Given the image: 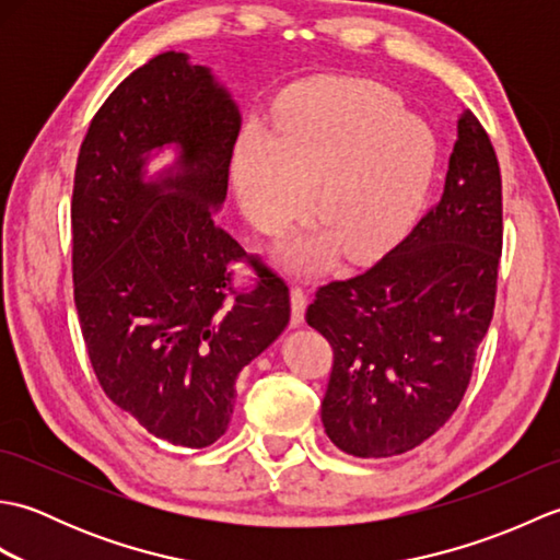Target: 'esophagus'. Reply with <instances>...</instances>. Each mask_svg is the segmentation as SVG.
Masks as SVG:
<instances>
[{
    "mask_svg": "<svg viewBox=\"0 0 560 560\" xmlns=\"http://www.w3.org/2000/svg\"><path fill=\"white\" fill-rule=\"evenodd\" d=\"M307 295L303 289H291V327H301L305 319Z\"/></svg>",
    "mask_w": 560,
    "mask_h": 560,
    "instance_id": "esophagus-1",
    "label": "esophagus"
}]
</instances>
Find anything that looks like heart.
Masks as SVG:
<instances>
[{
  "label": "heart",
  "instance_id": "1",
  "mask_svg": "<svg viewBox=\"0 0 560 560\" xmlns=\"http://www.w3.org/2000/svg\"><path fill=\"white\" fill-rule=\"evenodd\" d=\"M438 144L397 93L353 77L301 81L273 108V127H243L233 189L247 223L279 233L305 213L315 223L281 253L283 267L315 273L341 253L355 265L397 247L423 209ZM316 192H312V185Z\"/></svg>",
  "mask_w": 560,
  "mask_h": 560
}]
</instances>
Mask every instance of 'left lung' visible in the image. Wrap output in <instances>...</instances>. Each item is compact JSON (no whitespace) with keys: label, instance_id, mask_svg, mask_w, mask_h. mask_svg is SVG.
Wrapping results in <instances>:
<instances>
[{"label":"left lung","instance_id":"1","mask_svg":"<svg viewBox=\"0 0 560 560\" xmlns=\"http://www.w3.org/2000/svg\"><path fill=\"white\" fill-rule=\"evenodd\" d=\"M501 249V168L464 110L438 205L375 267L319 289L305 313L335 351L323 423L339 450L401 455L459 407L493 317Z\"/></svg>","mask_w":560,"mask_h":560}]
</instances>
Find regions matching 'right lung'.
Masks as SVG:
<instances>
[{"instance_id": "obj_1", "label": "right lung", "mask_w": 560, "mask_h": 560, "mask_svg": "<svg viewBox=\"0 0 560 560\" xmlns=\"http://www.w3.org/2000/svg\"><path fill=\"white\" fill-rule=\"evenodd\" d=\"M241 113L209 67L161 52L91 120L71 197L74 303L105 395L165 443L207 447L225 433L235 377L289 325V289L217 225ZM173 150L156 174L148 163Z\"/></svg>"}]
</instances>
